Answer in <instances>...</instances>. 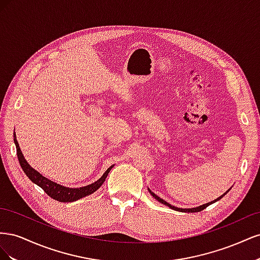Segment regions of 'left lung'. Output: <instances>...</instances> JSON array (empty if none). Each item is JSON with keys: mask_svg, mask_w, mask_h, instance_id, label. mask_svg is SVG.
I'll list each match as a JSON object with an SVG mask.
<instances>
[{"mask_svg": "<svg viewBox=\"0 0 260 260\" xmlns=\"http://www.w3.org/2000/svg\"><path fill=\"white\" fill-rule=\"evenodd\" d=\"M149 191V193H151L152 194V196H153V198H155L157 201H158V202H160L161 204H164V205H167L168 207H170L171 209H174V210H177V211H182V212H198V211H202L203 209H205L207 206H209L210 205V204H212V203H215V202H217V201H219V200H221L222 198H223V196L228 193V192H229V190H228L223 195H221V196H220V198H218L217 200H215V201H212V202H210V203H207V204H204V205H202V206H199V207H196V208H187V209H183V208H177V207H175V206H172V205H170V204L169 203H167V202H165L164 200H161L160 198H158V196H157L156 194H154L151 190H148Z\"/></svg>", "mask_w": 260, "mask_h": 260, "instance_id": "left-lung-1", "label": "left lung"}]
</instances>
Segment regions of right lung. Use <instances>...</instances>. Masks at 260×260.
I'll return each instance as SVG.
<instances>
[{
    "label": "right lung",
    "instance_id": "right-lung-1",
    "mask_svg": "<svg viewBox=\"0 0 260 260\" xmlns=\"http://www.w3.org/2000/svg\"><path fill=\"white\" fill-rule=\"evenodd\" d=\"M15 137V136H14ZM14 142L16 144V148H17V157L20 166L23 170V172L27 175V177L32 181L34 183H36L37 185L40 186L42 190L48 194L50 198H52L55 201H58L61 203H67V202H75L77 200H80L86 195H90L93 192H95L98 188L105 182V179L107 177V175L109 174V171L112 170L113 166L109 167L105 174L102 176L96 182H94L90 185L86 186H82V187H78V188H72V187H65L62 185H59L57 183L53 182V181L49 180L48 178L43 177L41 174H39L37 170H35L32 167H30V165L27 162V160L23 157L19 144L16 140V137L14 139Z\"/></svg>",
    "mask_w": 260,
    "mask_h": 260
}]
</instances>
